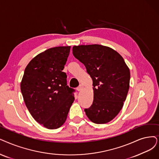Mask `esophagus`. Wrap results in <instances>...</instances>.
Listing matches in <instances>:
<instances>
[{"label":"esophagus","mask_w":159,"mask_h":159,"mask_svg":"<svg viewBox=\"0 0 159 159\" xmlns=\"http://www.w3.org/2000/svg\"><path fill=\"white\" fill-rule=\"evenodd\" d=\"M84 89V85H80L78 88H77V90L78 91H81L82 90H83Z\"/></svg>","instance_id":"1"}]
</instances>
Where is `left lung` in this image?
Listing matches in <instances>:
<instances>
[{
	"instance_id": "left-lung-1",
	"label": "left lung",
	"mask_w": 159,
	"mask_h": 159,
	"mask_svg": "<svg viewBox=\"0 0 159 159\" xmlns=\"http://www.w3.org/2000/svg\"><path fill=\"white\" fill-rule=\"evenodd\" d=\"M72 53L85 65L93 80V104L85 109L96 124L115 118L124 104L130 87V70L122 56L113 49L99 45L74 46Z\"/></svg>"
}]
</instances>
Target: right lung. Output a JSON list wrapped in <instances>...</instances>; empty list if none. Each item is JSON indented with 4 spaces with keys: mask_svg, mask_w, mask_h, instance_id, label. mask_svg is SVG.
Here are the masks:
<instances>
[{
    "mask_svg": "<svg viewBox=\"0 0 159 159\" xmlns=\"http://www.w3.org/2000/svg\"><path fill=\"white\" fill-rule=\"evenodd\" d=\"M70 46L49 48L37 55L25 69L21 82L23 100L31 116L48 129L65 123L74 100L62 72Z\"/></svg>",
    "mask_w": 159,
    "mask_h": 159,
    "instance_id": "1",
    "label": "right lung"
}]
</instances>
